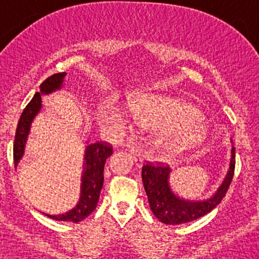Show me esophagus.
<instances>
[{
  "label": "esophagus",
  "instance_id": "obj_1",
  "mask_svg": "<svg viewBox=\"0 0 259 259\" xmlns=\"http://www.w3.org/2000/svg\"><path fill=\"white\" fill-rule=\"evenodd\" d=\"M129 153L130 156H132V158L134 159V163H135L136 167H141L142 164V160H144V156H142V153L140 152L139 150H135V148H132V150H129Z\"/></svg>",
  "mask_w": 259,
  "mask_h": 259
}]
</instances>
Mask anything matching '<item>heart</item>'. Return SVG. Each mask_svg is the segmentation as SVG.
Masks as SVG:
<instances>
[{"label": "heart", "instance_id": "1", "mask_svg": "<svg viewBox=\"0 0 259 259\" xmlns=\"http://www.w3.org/2000/svg\"><path fill=\"white\" fill-rule=\"evenodd\" d=\"M134 115L144 126L159 129L157 142L169 151H179L196 144L203 136L200 112L185 101L167 95H144L132 102ZM106 125L124 126V118L108 103L101 107Z\"/></svg>", "mask_w": 259, "mask_h": 259}]
</instances>
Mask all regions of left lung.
I'll list each match as a JSON object with an SVG mask.
<instances>
[{"instance_id": "obj_1", "label": "left lung", "mask_w": 259, "mask_h": 259, "mask_svg": "<svg viewBox=\"0 0 259 259\" xmlns=\"http://www.w3.org/2000/svg\"><path fill=\"white\" fill-rule=\"evenodd\" d=\"M235 147L231 148L229 170L218 190L207 200L190 201L179 197L169 184L171 170L163 165L145 164L142 167V183L146 191L151 210L159 222L169 225H179L196 221L206 215L221 203L234 177Z\"/></svg>"}]
</instances>
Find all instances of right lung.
Masks as SVG:
<instances>
[{
  "mask_svg": "<svg viewBox=\"0 0 259 259\" xmlns=\"http://www.w3.org/2000/svg\"><path fill=\"white\" fill-rule=\"evenodd\" d=\"M67 73H58L49 76L42 84L40 85V92H36L32 100L28 103L23 111L20 119L18 121L16 139L13 146L14 165H18L19 160L23 158L25 151V144L28 140L30 126L34 118L41 111V95H50L52 92L63 88L64 76ZM113 152L112 146L106 142H95L88 144L85 147L84 164H82L81 185H80V197L76 206L64 214L51 215L46 214L49 218L58 222H72L79 223L84 221L95 210L97 202L100 200L101 189L103 186V168H105L106 159Z\"/></svg>",
  "mask_w": 259,
  "mask_h": 259,
  "instance_id": "obj_1",
  "label": "right lung"
}]
</instances>
